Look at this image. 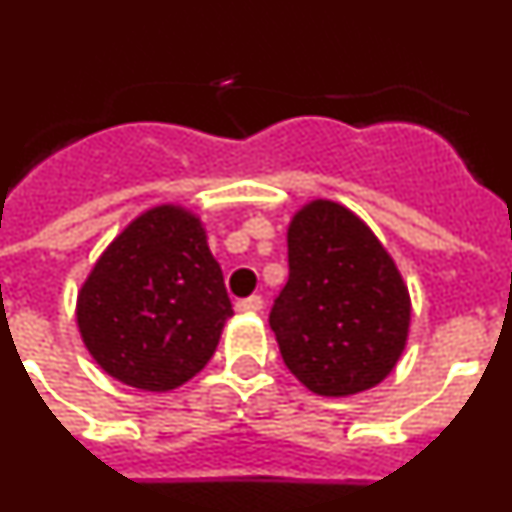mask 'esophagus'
<instances>
[{
  "instance_id": "obj_1",
  "label": "esophagus",
  "mask_w": 512,
  "mask_h": 512,
  "mask_svg": "<svg viewBox=\"0 0 512 512\" xmlns=\"http://www.w3.org/2000/svg\"><path fill=\"white\" fill-rule=\"evenodd\" d=\"M261 307H264V300L259 295H251L246 300L235 302V310L238 312H261Z\"/></svg>"
}]
</instances>
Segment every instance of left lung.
Here are the masks:
<instances>
[{"label": "left lung", "instance_id": "8db88e82", "mask_svg": "<svg viewBox=\"0 0 512 512\" xmlns=\"http://www.w3.org/2000/svg\"><path fill=\"white\" fill-rule=\"evenodd\" d=\"M289 279L269 312L287 369L346 397L382 382L405 351L410 295L364 220L338 202L302 207L287 230Z\"/></svg>", "mask_w": 512, "mask_h": 512}]
</instances>
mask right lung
Returning a JSON list of instances; mask_svg holds the SVG:
<instances>
[{
	"label": "right lung",
	"instance_id": "right-lung-1",
	"mask_svg": "<svg viewBox=\"0 0 512 512\" xmlns=\"http://www.w3.org/2000/svg\"><path fill=\"white\" fill-rule=\"evenodd\" d=\"M233 305L200 217L161 205L99 256L76 302L84 346L110 377L169 392L205 369Z\"/></svg>",
	"mask_w": 512,
	"mask_h": 512
}]
</instances>
